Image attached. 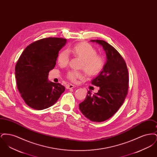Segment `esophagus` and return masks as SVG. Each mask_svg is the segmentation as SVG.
Listing matches in <instances>:
<instances>
[{
	"mask_svg": "<svg viewBox=\"0 0 157 157\" xmlns=\"http://www.w3.org/2000/svg\"><path fill=\"white\" fill-rule=\"evenodd\" d=\"M76 86H75V85H72V84H68L67 85V86H66V88L67 89V90H69V89H72V88H75Z\"/></svg>",
	"mask_w": 157,
	"mask_h": 157,
	"instance_id": "obj_1",
	"label": "esophagus"
}]
</instances>
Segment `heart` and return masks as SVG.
Segmentation results:
<instances>
[{"label":"heart","mask_w":157,"mask_h":157,"mask_svg":"<svg viewBox=\"0 0 157 157\" xmlns=\"http://www.w3.org/2000/svg\"><path fill=\"white\" fill-rule=\"evenodd\" d=\"M69 51L82 60L81 67L90 76L98 74L104 68V58L97 55V51L92 45L86 42H82L74 45L69 49ZM69 61V55L67 51H60L57 57V62L60 66L67 65ZM67 78L72 82L83 77L82 72L71 71L67 74Z\"/></svg>","instance_id":"b5f03b06"}]
</instances>
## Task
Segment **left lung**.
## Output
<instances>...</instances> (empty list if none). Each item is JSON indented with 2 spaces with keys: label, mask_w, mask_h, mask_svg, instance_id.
<instances>
[{
  "label": "left lung",
  "mask_w": 157,
  "mask_h": 157,
  "mask_svg": "<svg viewBox=\"0 0 157 157\" xmlns=\"http://www.w3.org/2000/svg\"><path fill=\"white\" fill-rule=\"evenodd\" d=\"M90 42L102 46L106 62L102 71L91 81L99 90L93 95L88 91L79 107L88 120L102 122L112 117L124 103L128 90V71L125 60L111 45L102 40Z\"/></svg>",
  "instance_id": "1"
}]
</instances>
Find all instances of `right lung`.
<instances>
[{"mask_svg": "<svg viewBox=\"0 0 157 157\" xmlns=\"http://www.w3.org/2000/svg\"><path fill=\"white\" fill-rule=\"evenodd\" d=\"M67 39L48 37L28 46L15 67L16 84L21 97L30 108L42 110L55 104L65 88L48 81V75L56 65L60 50Z\"/></svg>", "mask_w": 157, "mask_h": 157, "instance_id": "right-lung-1", "label": "right lung"}]
</instances>
